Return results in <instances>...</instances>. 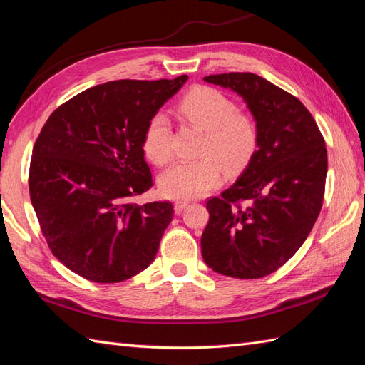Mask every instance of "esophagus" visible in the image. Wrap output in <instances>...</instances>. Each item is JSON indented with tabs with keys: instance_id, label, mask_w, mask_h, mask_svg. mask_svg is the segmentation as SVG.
Segmentation results:
<instances>
[{
	"instance_id": "1",
	"label": "esophagus",
	"mask_w": 365,
	"mask_h": 365,
	"mask_svg": "<svg viewBox=\"0 0 365 365\" xmlns=\"http://www.w3.org/2000/svg\"><path fill=\"white\" fill-rule=\"evenodd\" d=\"M188 205H190V202H187V200H177V202L174 204V210L177 215H180Z\"/></svg>"
}]
</instances>
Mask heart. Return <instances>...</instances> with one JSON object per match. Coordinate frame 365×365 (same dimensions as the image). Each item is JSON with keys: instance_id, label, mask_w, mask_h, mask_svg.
Listing matches in <instances>:
<instances>
[{"instance_id": "obj_1", "label": "heart", "mask_w": 365, "mask_h": 365, "mask_svg": "<svg viewBox=\"0 0 365 365\" xmlns=\"http://www.w3.org/2000/svg\"><path fill=\"white\" fill-rule=\"evenodd\" d=\"M177 111L192 125L205 131L197 161H180L160 177V191L169 199H195L218 188L222 168L230 174L242 170L257 149V123L240 113L234 100L213 88L191 89L177 105ZM145 157L155 165L173 158L170 125L165 114L157 113L147 122L143 139Z\"/></svg>"}]
</instances>
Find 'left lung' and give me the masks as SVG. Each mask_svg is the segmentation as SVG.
Masks as SVG:
<instances>
[{
	"label": "left lung",
	"instance_id": "obj_1",
	"mask_svg": "<svg viewBox=\"0 0 365 365\" xmlns=\"http://www.w3.org/2000/svg\"><path fill=\"white\" fill-rule=\"evenodd\" d=\"M204 81L243 97L257 123L259 143L237 182L208 199L202 257L224 276L265 277L293 257L319 218L327 145L307 108L262 76L230 72Z\"/></svg>",
	"mask_w": 365,
	"mask_h": 365
}]
</instances>
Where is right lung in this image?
I'll list each match as a JSON object with an SVG mask.
<instances>
[{
    "mask_svg": "<svg viewBox=\"0 0 365 365\" xmlns=\"http://www.w3.org/2000/svg\"><path fill=\"white\" fill-rule=\"evenodd\" d=\"M188 80H119L80 92L54 110L29 166V196L61 263L92 282H122L157 255L170 202H131L152 188L147 122Z\"/></svg>",
    "mask_w": 365,
    "mask_h": 365,
    "instance_id": "add662e5",
    "label": "right lung"
}]
</instances>
